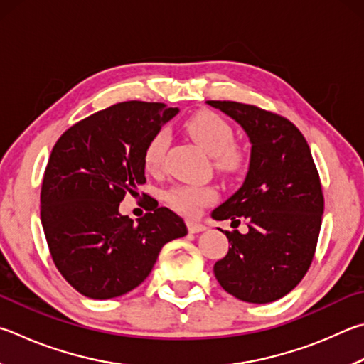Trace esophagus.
<instances>
[{"label": "esophagus", "mask_w": 364, "mask_h": 364, "mask_svg": "<svg viewBox=\"0 0 364 364\" xmlns=\"http://www.w3.org/2000/svg\"><path fill=\"white\" fill-rule=\"evenodd\" d=\"M188 229H189V232L196 234V232H202V230L207 229V226L202 223H197V221H188Z\"/></svg>", "instance_id": "esophagus-1"}]
</instances>
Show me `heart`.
Wrapping results in <instances>:
<instances>
[{"mask_svg":"<svg viewBox=\"0 0 364 364\" xmlns=\"http://www.w3.org/2000/svg\"><path fill=\"white\" fill-rule=\"evenodd\" d=\"M188 135L199 146L213 156L215 167L223 173H235L245 164V153L234 144V130L230 125L215 113L203 111L189 117L184 124ZM168 134L165 130L157 132L151 138L144 149V167L146 170L159 171L164 164L165 151L168 148ZM218 197L216 189L208 184H178L167 193V202L171 208L183 215L196 216L203 207L215 202Z\"/></svg>","mask_w":364,"mask_h":364,"instance_id":"heart-1","label":"heart"}]
</instances>
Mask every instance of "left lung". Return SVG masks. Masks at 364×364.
<instances>
[{
	"label": "left lung",
	"mask_w": 364,
	"mask_h": 364,
	"mask_svg": "<svg viewBox=\"0 0 364 364\" xmlns=\"http://www.w3.org/2000/svg\"><path fill=\"white\" fill-rule=\"evenodd\" d=\"M245 130L251 153L242 186L211 211L216 221L248 220V232H229V251L213 272L229 294L267 304L296 288L314 259L321 228L318 171L293 122L253 105L207 102Z\"/></svg>",
	"instance_id": "left-lung-1"
}]
</instances>
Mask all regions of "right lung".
<instances>
[{
	"mask_svg": "<svg viewBox=\"0 0 364 364\" xmlns=\"http://www.w3.org/2000/svg\"><path fill=\"white\" fill-rule=\"evenodd\" d=\"M164 103L124 102L82 119L58 138L44 171L41 223L58 272L90 299H111L149 275L167 242L188 234L167 207L136 223L119 213L144 178V149L178 114Z\"/></svg>",
	"mask_w": 364,
	"mask_h": 364,
	"instance_id": "1",
	"label": "right lung"
}]
</instances>
